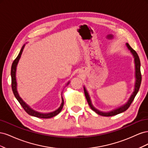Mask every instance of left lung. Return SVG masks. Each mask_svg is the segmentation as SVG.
<instances>
[{
	"mask_svg": "<svg viewBox=\"0 0 148 148\" xmlns=\"http://www.w3.org/2000/svg\"><path fill=\"white\" fill-rule=\"evenodd\" d=\"M126 45L128 47V49H129L130 51H131L132 55L133 56L134 58H135V89H134V91L133 92L132 95H131L130 97L129 98L128 101H127V103L122 106H120L118 108H116L115 109H114L112 110H110L109 112H102L100 111L99 110H97V109H96L95 107L93 106V105L92 104V102L90 99V97H89V95L88 94V92L87 91L86 89L85 88V87L84 86V95L85 96H86V100L88 102V104L90 106V107L91 108V109L95 111V112L97 114H99L100 115L102 116H105V117H110V116H113V115H117L119 114L122 113L123 112H125V110H127L128 108L131 105L132 102H133V101L135 99V97L136 96V95H137V93L139 91V89H140V85H141V70H140V66H141V64H140V58H139L137 53L136 52V51L130 47V46L129 45L128 43H126Z\"/></svg>",
	"mask_w": 148,
	"mask_h": 148,
	"instance_id": "left-lung-1",
	"label": "left lung"
}]
</instances>
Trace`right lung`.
<instances>
[{"label": "right lung", "mask_w": 148, "mask_h": 148, "mask_svg": "<svg viewBox=\"0 0 148 148\" xmlns=\"http://www.w3.org/2000/svg\"><path fill=\"white\" fill-rule=\"evenodd\" d=\"M25 45H23L22 48L21 49L20 52L19 53L18 56H17V57L15 59V60L13 61V64L12 65V68H11V77H12V91L13 94H14V96L16 97V99L18 100V101L19 102L22 107L24 109V110L27 112L29 115L31 116H34V117H38V118H41V119H49V118H52L54 116L57 115V114H59L60 111L62 110V108H63L64 104V99L62 97V93L63 92H62V102L60 106L58 108L57 110L55 111L52 112H49V113H42V112H39L36 111L34 109H33L31 107L28 106L26 103L21 99V98L20 97L19 94L17 91V83H16V66L18 65V63L19 60L21 57V53L23 52V49L25 47ZM70 83L69 82L66 83V85H68Z\"/></svg>", "instance_id": "obj_1"}]
</instances>
